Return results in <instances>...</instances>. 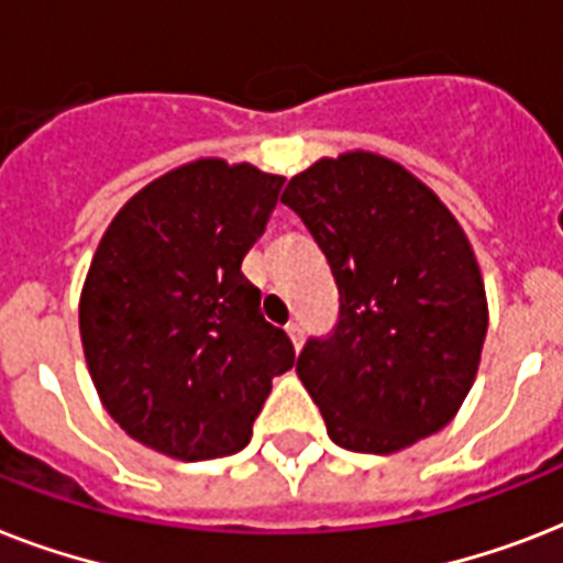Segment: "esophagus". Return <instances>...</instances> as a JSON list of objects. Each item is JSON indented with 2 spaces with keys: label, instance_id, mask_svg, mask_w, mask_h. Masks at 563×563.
Listing matches in <instances>:
<instances>
[{
  "label": "esophagus",
  "instance_id": "esophagus-1",
  "mask_svg": "<svg viewBox=\"0 0 563 563\" xmlns=\"http://www.w3.org/2000/svg\"><path fill=\"white\" fill-rule=\"evenodd\" d=\"M286 333L291 335V342H295V347L300 351V342H303V330H300V321H289V324H286Z\"/></svg>",
  "mask_w": 563,
  "mask_h": 563
}]
</instances>
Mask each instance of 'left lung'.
<instances>
[{
  "label": "left lung",
  "instance_id": "1",
  "mask_svg": "<svg viewBox=\"0 0 563 563\" xmlns=\"http://www.w3.org/2000/svg\"><path fill=\"white\" fill-rule=\"evenodd\" d=\"M283 203L339 286V321L298 356L327 435L385 455L446 427L488 333L479 265L453 212L402 166L365 152L295 175Z\"/></svg>",
  "mask_w": 563,
  "mask_h": 563
}]
</instances>
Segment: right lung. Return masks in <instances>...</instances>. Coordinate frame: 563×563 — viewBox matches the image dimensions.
<instances>
[{
    "label": "right lung",
    "mask_w": 563,
    "mask_h": 563,
    "mask_svg": "<svg viewBox=\"0 0 563 563\" xmlns=\"http://www.w3.org/2000/svg\"><path fill=\"white\" fill-rule=\"evenodd\" d=\"M280 175L195 161L110 221L81 291V344L104 409L180 462L239 453L274 376L295 365L242 260L265 233Z\"/></svg>",
    "instance_id": "1"
}]
</instances>
